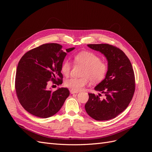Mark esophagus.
<instances>
[{
	"instance_id": "1",
	"label": "esophagus",
	"mask_w": 152,
	"mask_h": 152,
	"mask_svg": "<svg viewBox=\"0 0 152 152\" xmlns=\"http://www.w3.org/2000/svg\"><path fill=\"white\" fill-rule=\"evenodd\" d=\"M70 93L71 94H77L78 93V91H73V90H70Z\"/></svg>"
}]
</instances>
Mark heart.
<instances>
[{
	"instance_id": "heart-1",
	"label": "heart",
	"mask_w": 152,
	"mask_h": 152,
	"mask_svg": "<svg viewBox=\"0 0 152 152\" xmlns=\"http://www.w3.org/2000/svg\"><path fill=\"white\" fill-rule=\"evenodd\" d=\"M76 63L85 66L83 77H69L66 79L65 86L71 90L79 91L88 84L89 79L92 83H97L105 79L108 72L107 64L102 60L97 54L89 51H81L77 53L74 57ZM71 69L70 61L66 60L61 65V72L65 76H68Z\"/></svg>"
}]
</instances>
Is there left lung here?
Returning <instances> with one entry per match:
<instances>
[{"label":"left lung","mask_w":152,"mask_h":152,"mask_svg":"<svg viewBox=\"0 0 152 152\" xmlns=\"http://www.w3.org/2000/svg\"><path fill=\"white\" fill-rule=\"evenodd\" d=\"M91 49L105 55L108 61L105 78L95 90L104 94H89L85 105L87 113L97 121H107L115 118L126 109L135 91V76L129 59L119 48L108 44H88Z\"/></svg>","instance_id":"1"}]
</instances>
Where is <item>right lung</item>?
Instances as JSON below:
<instances>
[{
    "mask_svg": "<svg viewBox=\"0 0 152 152\" xmlns=\"http://www.w3.org/2000/svg\"><path fill=\"white\" fill-rule=\"evenodd\" d=\"M75 49H67L66 52ZM66 52L58 44H45L27 52L20 59L16 72L15 90L20 104L30 114L42 118L52 116L69 95L65 87L55 91L47 88L50 81L57 85L62 84L60 68Z\"/></svg>",
    "mask_w": 152,
    "mask_h": 152,
    "instance_id": "add662e5",
    "label": "right lung"
}]
</instances>
